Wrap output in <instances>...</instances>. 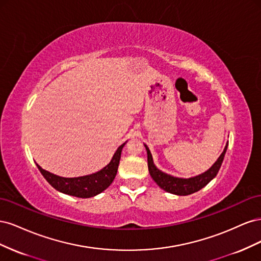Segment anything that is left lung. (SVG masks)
I'll return each instance as SVG.
<instances>
[{"instance_id": "8db88e82", "label": "left lung", "mask_w": 261, "mask_h": 261, "mask_svg": "<svg viewBox=\"0 0 261 261\" xmlns=\"http://www.w3.org/2000/svg\"><path fill=\"white\" fill-rule=\"evenodd\" d=\"M147 150V155H148V170L150 175H151L152 179L155 183L159 185L165 192L178 195V196H186L191 195L193 193H196L200 191L202 187L206 186L211 179L215 178L218 174V172L221 168V164L223 162L224 155L227 149V144L223 150V152L218 158V160L215 162L212 167L206 171L202 174H199L194 177L189 178H179L167 174V173H163L153 163L151 152H150L149 148L145 145Z\"/></svg>"}]
</instances>
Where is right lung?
Here are the masks:
<instances>
[{"instance_id":"obj_1","label":"right lung","mask_w":261,"mask_h":261,"mask_svg":"<svg viewBox=\"0 0 261 261\" xmlns=\"http://www.w3.org/2000/svg\"><path fill=\"white\" fill-rule=\"evenodd\" d=\"M125 144L126 143L117 148L112 160L110 161L107 167L90 175L80 177H62L43 170L40 165L37 164V167L39 171L41 172L43 177L48 180V183L57 191L78 197V198H89V197H93L102 193L111 185L117 173L122 149Z\"/></svg>"}]
</instances>
